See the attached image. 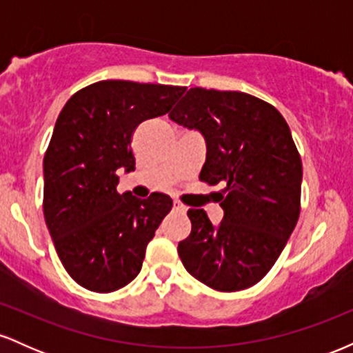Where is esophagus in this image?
Instances as JSON below:
<instances>
[{"label": "esophagus", "instance_id": "1", "mask_svg": "<svg viewBox=\"0 0 353 353\" xmlns=\"http://www.w3.org/2000/svg\"><path fill=\"white\" fill-rule=\"evenodd\" d=\"M174 210H177V212H182V214H184L185 210H188V205L182 204L181 201H174Z\"/></svg>", "mask_w": 353, "mask_h": 353}]
</instances>
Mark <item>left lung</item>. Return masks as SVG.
<instances>
[{
	"label": "left lung",
	"mask_w": 353,
	"mask_h": 353,
	"mask_svg": "<svg viewBox=\"0 0 353 353\" xmlns=\"http://www.w3.org/2000/svg\"><path fill=\"white\" fill-rule=\"evenodd\" d=\"M208 143L201 181L224 184V219L189 209L190 234L177 252L185 270L219 292L264 279L301 214L302 161L289 124L272 104L241 91L190 88L169 114Z\"/></svg>",
	"instance_id": "left-lung-1"
}]
</instances>
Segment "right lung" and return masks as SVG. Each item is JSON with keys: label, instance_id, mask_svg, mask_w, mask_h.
<instances>
[{"label": "right lung", "instance_id": "obj_1", "mask_svg": "<svg viewBox=\"0 0 353 353\" xmlns=\"http://www.w3.org/2000/svg\"><path fill=\"white\" fill-rule=\"evenodd\" d=\"M184 86L99 81L64 104L44 154L43 212L64 269L84 289L114 292L143 267L171 197L119 194L117 171H134L132 134L164 116Z\"/></svg>", "mask_w": 353, "mask_h": 353}]
</instances>
